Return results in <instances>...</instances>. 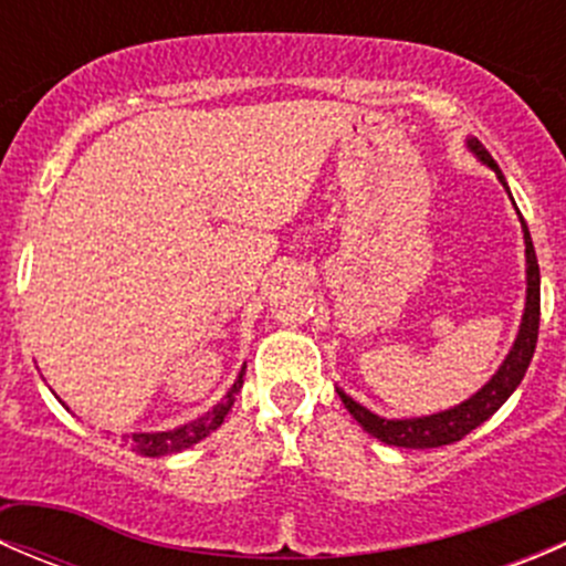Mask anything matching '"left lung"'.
I'll return each mask as SVG.
<instances>
[{"label": "left lung", "mask_w": 566, "mask_h": 566, "mask_svg": "<svg viewBox=\"0 0 566 566\" xmlns=\"http://www.w3.org/2000/svg\"><path fill=\"white\" fill-rule=\"evenodd\" d=\"M468 150L476 156V161H482L484 167L493 169L499 175L501 186L506 188L510 193V186H506L504 175H501L499 164L493 161L484 145L479 139H465ZM512 197V193H510ZM521 216V213H517ZM521 227H523V243H526V306H523V317H521V328H517L515 342H512L510 353L501 361V367L495 369L493 378L482 386L476 394L465 399V402L454 405V408L438 410V413L430 416H413V419H386V416L373 413L369 408H364L361 402L345 394L342 389H336L339 399L345 402V408L350 410L353 419L375 436L378 441L389 443V447H399V449H438L447 447V443L460 441L465 438L468 432L476 430L479 424L490 419L506 399L515 394L517 386H521L523 375H526L531 356H534L536 347V334H539V265H536V254H534V243H531L528 227L521 216Z\"/></svg>", "instance_id": "obj_1"}]
</instances>
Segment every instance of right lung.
Masks as SVG:
<instances>
[{"instance_id":"add662e5","label":"right lung","mask_w":566,"mask_h":566,"mask_svg":"<svg viewBox=\"0 0 566 566\" xmlns=\"http://www.w3.org/2000/svg\"><path fill=\"white\" fill-rule=\"evenodd\" d=\"M243 375H247V364L241 367L235 384L230 386V391L224 394V399H221L219 405H213L205 416H199V419L175 427V430L130 432V436H123V441L128 443L136 454H145V458H164V454H175V452H182V449L193 447V443H199L202 438H208L210 432L219 430V427L224 424V416L230 413L232 402H235L238 391H241L243 386Z\"/></svg>"}]
</instances>
